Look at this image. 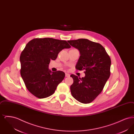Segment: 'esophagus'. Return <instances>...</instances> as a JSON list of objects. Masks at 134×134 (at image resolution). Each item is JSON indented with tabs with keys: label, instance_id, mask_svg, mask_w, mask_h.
<instances>
[{
	"label": "esophagus",
	"instance_id": "obj_1",
	"mask_svg": "<svg viewBox=\"0 0 134 134\" xmlns=\"http://www.w3.org/2000/svg\"><path fill=\"white\" fill-rule=\"evenodd\" d=\"M65 76L67 77H69L70 76V74H68V73H65Z\"/></svg>",
	"mask_w": 134,
	"mask_h": 134
}]
</instances>
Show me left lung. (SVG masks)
Wrapping results in <instances>:
<instances>
[{"mask_svg":"<svg viewBox=\"0 0 134 134\" xmlns=\"http://www.w3.org/2000/svg\"><path fill=\"white\" fill-rule=\"evenodd\" d=\"M67 42L80 52L75 68L77 70H85V74L82 78L74 74L70 75L73 79L70 86L71 94L78 102L89 103L101 93L110 76V58L99 43L85 38Z\"/></svg>","mask_w":134,"mask_h":134,"instance_id":"left-lung-1","label":"left lung"}]
</instances>
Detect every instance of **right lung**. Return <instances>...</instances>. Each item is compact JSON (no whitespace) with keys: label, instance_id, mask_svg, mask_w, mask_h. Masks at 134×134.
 Masks as SVG:
<instances>
[{"label":"right lung","instance_id":"right-lung-1","mask_svg":"<svg viewBox=\"0 0 134 134\" xmlns=\"http://www.w3.org/2000/svg\"><path fill=\"white\" fill-rule=\"evenodd\" d=\"M71 46L64 40L55 38H34L30 41L20 56V75L27 90L38 98L52 95L58 85L64 79L65 73L52 72L48 68L51 59Z\"/></svg>","mask_w":134,"mask_h":134}]
</instances>
